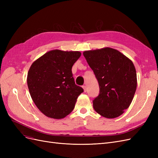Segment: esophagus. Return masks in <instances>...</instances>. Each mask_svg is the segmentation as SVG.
I'll use <instances>...</instances> for the list:
<instances>
[{
  "label": "esophagus",
  "instance_id": "34e87169",
  "mask_svg": "<svg viewBox=\"0 0 158 158\" xmlns=\"http://www.w3.org/2000/svg\"><path fill=\"white\" fill-rule=\"evenodd\" d=\"M82 88H84V92H86V91H87V88H86V85H83V86H82Z\"/></svg>",
  "mask_w": 158,
  "mask_h": 158
}]
</instances>
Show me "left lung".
Returning <instances> with one entry per match:
<instances>
[{"instance_id":"8db88e82","label":"left lung","mask_w":158,"mask_h":158,"mask_svg":"<svg viewBox=\"0 0 158 158\" xmlns=\"http://www.w3.org/2000/svg\"><path fill=\"white\" fill-rule=\"evenodd\" d=\"M99 86L93 100L95 111L112 118L128 108L135 95L137 79L132 62L121 52L109 47L83 52Z\"/></svg>"}]
</instances>
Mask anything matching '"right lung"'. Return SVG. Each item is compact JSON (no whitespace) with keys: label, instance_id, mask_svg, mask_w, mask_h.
Returning a JSON list of instances; mask_svg holds the SVG:
<instances>
[{"label":"right lung","instance_id":"obj_1","mask_svg":"<svg viewBox=\"0 0 158 158\" xmlns=\"http://www.w3.org/2000/svg\"><path fill=\"white\" fill-rule=\"evenodd\" d=\"M79 51L52 50L33 62L27 74L30 94L40 111L53 118H63L74 108L78 95L84 92L75 84L72 68Z\"/></svg>","mask_w":158,"mask_h":158}]
</instances>
